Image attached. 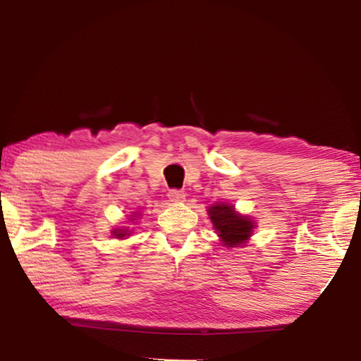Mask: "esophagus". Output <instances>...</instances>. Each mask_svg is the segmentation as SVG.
I'll use <instances>...</instances> for the list:
<instances>
[{"label":"esophagus","instance_id":"obj_1","mask_svg":"<svg viewBox=\"0 0 361 361\" xmlns=\"http://www.w3.org/2000/svg\"><path fill=\"white\" fill-rule=\"evenodd\" d=\"M167 197H169L171 202H182L185 199V192L180 189H171L167 192Z\"/></svg>","mask_w":361,"mask_h":361}]
</instances>
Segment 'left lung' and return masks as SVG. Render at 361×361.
I'll list each match as a JSON object with an SVG mask.
<instances>
[{"label":"left lung","mask_w":361,"mask_h":361,"mask_svg":"<svg viewBox=\"0 0 361 361\" xmlns=\"http://www.w3.org/2000/svg\"><path fill=\"white\" fill-rule=\"evenodd\" d=\"M209 215L219 236L225 245L236 246L245 243L250 238L255 224L248 216H241L233 210V207L225 204H215L209 209Z\"/></svg>","instance_id":"obj_1"}]
</instances>
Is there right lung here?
<instances>
[{"label": "right lung", "instance_id": "add662e5", "mask_svg": "<svg viewBox=\"0 0 361 361\" xmlns=\"http://www.w3.org/2000/svg\"><path fill=\"white\" fill-rule=\"evenodd\" d=\"M113 233H115L116 238H123V236L128 235V231H125V230H116V231H113Z\"/></svg>", "mask_w": 361, "mask_h": 361}]
</instances>
